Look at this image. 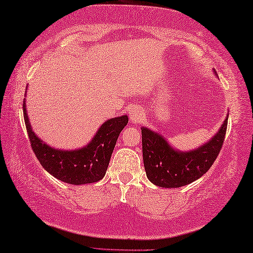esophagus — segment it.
<instances>
[{"label": "esophagus", "instance_id": "esophagus-1", "mask_svg": "<svg viewBox=\"0 0 253 253\" xmlns=\"http://www.w3.org/2000/svg\"><path fill=\"white\" fill-rule=\"evenodd\" d=\"M128 113H130V120L133 125H135V123H138L141 121L143 113H142V110L140 107H137V106L132 107Z\"/></svg>", "mask_w": 253, "mask_h": 253}]
</instances>
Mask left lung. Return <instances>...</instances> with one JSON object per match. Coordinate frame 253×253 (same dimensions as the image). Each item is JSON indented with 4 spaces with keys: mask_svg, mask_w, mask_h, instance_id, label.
Here are the masks:
<instances>
[{
    "mask_svg": "<svg viewBox=\"0 0 253 253\" xmlns=\"http://www.w3.org/2000/svg\"><path fill=\"white\" fill-rule=\"evenodd\" d=\"M228 115L210 141L191 151L172 147L162 134L142 127L143 162L149 181L161 188H180L201 178L212 166L223 145Z\"/></svg>",
    "mask_w": 253,
    "mask_h": 253,
    "instance_id": "1",
    "label": "left lung"
}]
</instances>
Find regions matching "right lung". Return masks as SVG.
Wrapping results in <instances>:
<instances>
[{"mask_svg": "<svg viewBox=\"0 0 253 253\" xmlns=\"http://www.w3.org/2000/svg\"><path fill=\"white\" fill-rule=\"evenodd\" d=\"M23 109L29 141L41 166L54 178L75 185L97 182L105 177L118 137L128 122L126 115L112 118L101 125L86 146L60 149L51 147L33 131L26 110V98Z\"/></svg>", "mask_w": 253, "mask_h": 253, "instance_id": "1", "label": "right lung"}]
</instances>
